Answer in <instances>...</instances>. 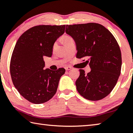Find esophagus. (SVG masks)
<instances>
[{
  "label": "esophagus",
  "mask_w": 133,
  "mask_h": 133,
  "mask_svg": "<svg viewBox=\"0 0 133 133\" xmlns=\"http://www.w3.org/2000/svg\"><path fill=\"white\" fill-rule=\"evenodd\" d=\"M65 69H66V71H69V70H70L71 69V67H65Z\"/></svg>",
  "instance_id": "1"
}]
</instances>
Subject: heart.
<instances>
[{"mask_svg":"<svg viewBox=\"0 0 133 133\" xmlns=\"http://www.w3.org/2000/svg\"><path fill=\"white\" fill-rule=\"evenodd\" d=\"M72 39V38L70 36H65L63 38V41H64V43H66L67 42L69 41V40H70Z\"/></svg>","mask_w":133,"mask_h":133,"instance_id":"b5f03b06","label":"heart"}]
</instances>
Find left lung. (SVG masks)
<instances>
[{
    "instance_id": "obj_1",
    "label": "left lung",
    "mask_w": 133,
    "mask_h": 133,
    "mask_svg": "<svg viewBox=\"0 0 133 133\" xmlns=\"http://www.w3.org/2000/svg\"><path fill=\"white\" fill-rule=\"evenodd\" d=\"M66 33L75 40L76 57L88 58L91 71L80 69L77 90L87 100L96 101L109 95L120 75L121 53L110 31L102 24L89 23L66 25Z\"/></svg>"
}]
</instances>
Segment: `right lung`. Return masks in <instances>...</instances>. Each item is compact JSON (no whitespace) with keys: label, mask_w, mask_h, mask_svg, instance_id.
Instances as JSON below:
<instances>
[{"label":"right lung","mask_w":133,"mask_h":133,"mask_svg":"<svg viewBox=\"0 0 133 133\" xmlns=\"http://www.w3.org/2000/svg\"><path fill=\"white\" fill-rule=\"evenodd\" d=\"M66 25H39L28 29L19 38L10 60L13 84L19 93L34 104L53 97L65 69H44V56L51 57L53 46L64 33Z\"/></svg>","instance_id":"obj_1"}]
</instances>
